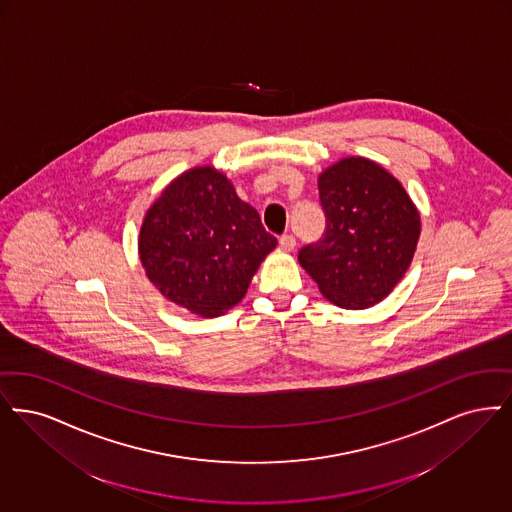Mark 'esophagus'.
Masks as SVG:
<instances>
[{"label":"esophagus","instance_id":"34e87169","mask_svg":"<svg viewBox=\"0 0 512 512\" xmlns=\"http://www.w3.org/2000/svg\"><path fill=\"white\" fill-rule=\"evenodd\" d=\"M279 246H281L283 250H287V252H292V250L296 248V239H294L292 235H283V237L279 239Z\"/></svg>","mask_w":512,"mask_h":512}]
</instances>
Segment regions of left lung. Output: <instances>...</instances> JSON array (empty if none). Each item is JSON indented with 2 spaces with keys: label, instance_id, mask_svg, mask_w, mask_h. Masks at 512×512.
I'll use <instances>...</instances> for the list:
<instances>
[{
  "label": "left lung",
  "instance_id": "left-lung-1",
  "mask_svg": "<svg viewBox=\"0 0 512 512\" xmlns=\"http://www.w3.org/2000/svg\"><path fill=\"white\" fill-rule=\"evenodd\" d=\"M317 185L327 231L317 245L300 250L298 262L329 302L371 308L411 266L421 214L400 181L363 156L340 158Z\"/></svg>",
  "mask_w": 512,
  "mask_h": 512
}]
</instances>
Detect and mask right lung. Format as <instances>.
Returning <instances> with one entry per match:
<instances>
[{
  "label": "right lung",
  "instance_id": "right-lung-1",
  "mask_svg": "<svg viewBox=\"0 0 512 512\" xmlns=\"http://www.w3.org/2000/svg\"><path fill=\"white\" fill-rule=\"evenodd\" d=\"M275 246L260 214L210 164L189 168L162 189L137 239L141 266L156 290L204 319L245 298Z\"/></svg>",
  "mask_w": 512,
  "mask_h": 512
}]
</instances>
